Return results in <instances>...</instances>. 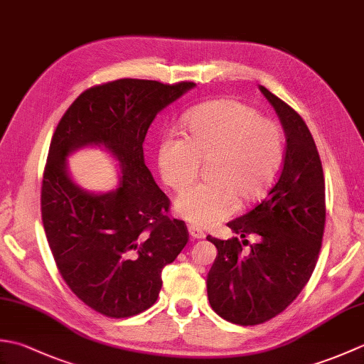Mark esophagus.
Listing matches in <instances>:
<instances>
[{"mask_svg": "<svg viewBox=\"0 0 364 364\" xmlns=\"http://www.w3.org/2000/svg\"><path fill=\"white\" fill-rule=\"evenodd\" d=\"M189 235H191V237H194V239H203L205 237V233L202 230H200L198 227H194V225H189Z\"/></svg>", "mask_w": 364, "mask_h": 364, "instance_id": "obj_1", "label": "esophagus"}]
</instances>
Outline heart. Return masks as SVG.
Here are the masks:
<instances>
[{"instance_id": "1", "label": "heart", "mask_w": 364, "mask_h": 364, "mask_svg": "<svg viewBox=\"0 0 364 364\" xmlns=\"http://www.w3.org/2000/svg\"><path fill=\"white\" fill-rule=\"evenodd\" d=\"M189 137L170 131L158 153L170 188L184 189L197 176L200 159L210 161L213 183H200L175 200V213L198 227L214 225L270 188L283 158L282 131L274 122L233 100L198 106L188 115Z\"/></svg>"}]
</instances>
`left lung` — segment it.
<instances>
[{"label": "left lung", "mask_w": 364, "mask_h": 364, "mask_svg": "<svg viewBox=\"0 0 364 364\" xmlns=\"http://www.w3.org/2000/svg\"><path fill=\"white\" fill-rule=\"evenodd\" d=\"M259 90L284 129L283 167L266 197L228 222L235 235L259 241L244 253L237 237H206L218 249L206 278L208 300L220 318L239 326L266 322L292 304L316 267L326 225V183L310 129L291 106L264 86Z\"/></svg>", "instance_id": "left-lung-1"}]
</instances>
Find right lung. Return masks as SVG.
Wrapping results in <instances>:
<instances>
[{
	"label": "right lung",
	"instance_id": "add662e5",
	"mask_svg": "<svg viewBox=\"0 0 364 364\" xmlns=\"http://www.w3.org/2000/svg\"><path fill=\"white\" fill-rule=\"evenodd\" d=\"M194 82L117 80L75 100L54 131L42 183V222L56 266L75 296L107 318H129L156 301L162 269L188 244L183 220L145 166L154 117ZM100 146L116 159L119 183L107 193L81 188L66 158Z\"/></svg>",
	"mask_w": 364,
	"mask_h": 364
}]
</instances>
